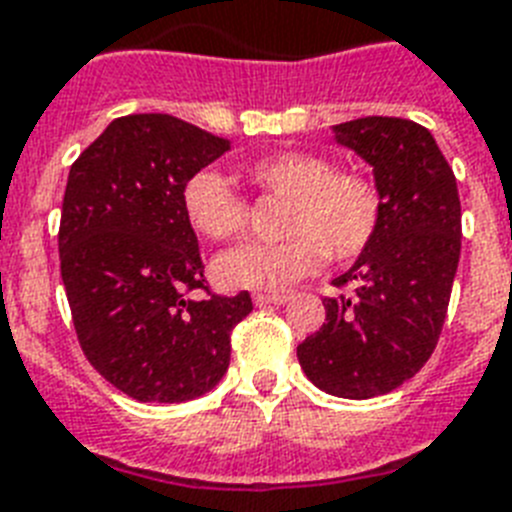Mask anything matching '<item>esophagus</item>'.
<instances>
[{
	"mask_svg": "<svg viewBox=\"0 0 512 512\" xmlns=\"http://www.w3.org/2000/svg\"><path fill=\"white\" fill-rule=\"evenodd\" d=\"M255 305L265 307V305H286L289 302V294H255Z\"/></svg>",
	"mask_w": 512,
	"mask_h": 512,
	"instance_id": "34e87169",
	"label": "esophagus"
}]
</instances>
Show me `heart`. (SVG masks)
Listing matches in <instances>:
<instances>
[{
  "label": "heart",
  "mask_w": 512,
  "mask_h": 512,
  "mask_svg": "<svg viewBox=\"0 0 512 512\" xmlns=\"http://www.w3.org/2000/svg\"><path fill=\"white\" fill-rule=\"evenodd\" d=\"M247 178L270 197L286 199L278 244H244L215 260L223 289L278 292L313 276L328 257L352 263L371 247L381 228V194L371 178L334 170L313 152H273L247 165ZM189 226L205 239L228 242L244 234L249 210L223 173L197 170L181 189Z\"/></svg>",
  "instance_id": "obj_1"
}]
</instances>
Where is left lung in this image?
Instances as JSON below:
<instances>
[{
  "label": "left lung",
  "mask_w": 512,
  "mask_h": 512,
  "mask_svg": "<svg viewBox=\"0 0 512 512\" xmlns=\"http://www.w3.org/2000/svg\"><path fill=\"white\" fill-rule=\"evenodd\" d=\"M336 144L373 168L381 228L334 286L355 297H326V323L297 347L318 389L371 400L421 371L442 334L460 260L455 173L431 131L402 118H357L331 128Z\"/></svg>",
  "instance_id": "8db88e82"
}]
</instances>
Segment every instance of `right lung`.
I'll use <instances>...</instances> for the list:
<instances>
[{
	"label": "right lung",
	"instance_id": "right-lung-1",
	"mask_svg": "<svg viewBox=\"0 0 512 512\" xmlns=\"http://www.w3.org/2000/svg\"><path fill=\"white\" fill-rule=\"evenodd\" d=\"M231 141L165 112L112 120L70 168L60 270L83 355L139 402H189L220 384L247 292L194 299L205 265L181 189Z\"/></svg>",
	"mask_w": 512,
	"mask_h": 512
}]
</instances>
